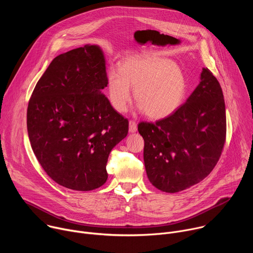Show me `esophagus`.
Listing matches in <instances>:
<instances>
[{"label":"esophagus","instance_id":"obj_1","mask_svg":"<svg viewBox=\"0 0 253 253\" xmlns=\"http://www.w3.org/2000/svg\"><path fill=\"white\" fill-rule=\"evenodd\" d=\"M137 131V124L135 121L130 120L129 121V132L130 133H135Z\"/></svg>","mask_w":253,"mask_h":253}]
</instances>
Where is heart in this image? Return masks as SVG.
<instances>
[{"mask_svg":"<svg viewBox=\"0 0 253 253\" xmlns=\"http://www.w3.org/2000/svg\"><path fill=\"white\" fill-rule=\"evenodd\" d=\"M134 97L149 118L163 119L183 103L187 82L183 71L167 58L147 55L128 58L119 71L112 69L107 78L108 98L114 109L125 112Z\"/></svg>","mask_w":253,"mask_h":253,"instance_id":"1","label":"heart"}]
</instances>
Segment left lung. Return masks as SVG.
Returning a JSON list of instances; mask_svg holds the SVG:
<instances>
[{
    "mask_svg": "<svg viewBox=\"0 0 253 253\" xmlns=\"http://www.w3.org/2000/svg\"><path fill=\"white\" fill-rule=\"evenodd\" d=\"M138 131L153 186L175 193L199 183L217 164L225 143V103L219 82L203 68L200 83L185 104L155 123H139Z\"/></svg>",
    "mask_w": 253,
    "mask_h": 253,
    "instance_id": "1",
    "label": "left lung"
}]
</instances>
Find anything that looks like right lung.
Listing matches in <instances>:
<instances>
[{"label":"right lung","instance_id":"right-lung-1","mask_svg":"<svg viewBox=\"0 0 253 253\" xmlns=\"http://www.w3.org/2000/svg\"><path fill=\"white\" fill-rule=\"evenodd\" d=\"M105 65L97 45L61 54L29 101L27 128L34 154L54 181L69 189L102 186L108 157L128 133V120L102 93Z\"/></svg>","mask_w":253,"mask_h":253}]
</instances>
